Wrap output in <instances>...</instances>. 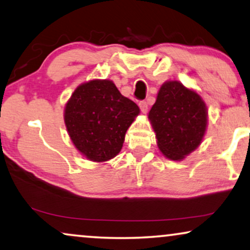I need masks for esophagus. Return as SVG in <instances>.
<instances>
[{"mask_svg":"<svg viewBox=\"0 0 250 250\" xmlns=\"http://www.w3.org/2000/svg\"><path fill=\"white\" fill-rule=\"evenodd\" d=\"M139 107L144 114H146L147 112H148V104H147V102H145V101L139 102Z\"/></svg>","mask_w":250,"mask_h":250,"instance_id":"34e87169","label":"esophagus"}]
</instances>
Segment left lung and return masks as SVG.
<instances>
[{
    "instance_id": "obj_1",
    "label": "left lung",
    "mask_w": 250,
    "mask_h": 250,
    "mask_svg": "<svg viewBox=\"0 0 250 250\" xmlns=\"http://www.w3.org/2000/svg\"><path fill=\"white\" fill-rule=\"evenodd\" d=\"M148 119L162 154L172 161H181L202 144L208 114L196 90L168 80L161 86Z\"/></svg>"
}]
</instances>
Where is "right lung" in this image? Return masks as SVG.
Wrapping results in <instances>:
<instances>
[{
	"label": "right lung",
	"instance_id": "obj_1",
	"mask_svg": "<svg viewBox=\"0 0 250 250\" xmlns=\"http://www.w3.org/2000/svg\"><path fill=\"white\" fill-rule=\"evenodd\" d=\"M140 110L113 82L93 79L79 85L66 102L64 124L77 149L102 163L120 153L126 130Z\"/></svg>",
	"mask_w": 250,
	"mask_h": 250
}]
</instances>
